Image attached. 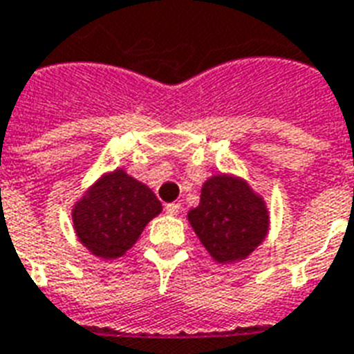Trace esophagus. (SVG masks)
Masks as SVG:
<instances>
[{"instance_id": "34e87169", "label": "esophagus", "mask_w": 354, "mask_h": 354, "mask_svg": "<svg viewBox=\"0 0 354 354\" xmlns=\"http://www.w3.org/2000/svg\"><path fill=\"white\" fill-rule=\"evenodd\" d=\"M165 212L169 213V215H178V213L182 212V206L176 204V202H171V204H165Z\"/></svg>"}]
</instances>
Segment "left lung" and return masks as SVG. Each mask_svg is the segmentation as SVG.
I'll list each match as a JSON object with an SVG mask.
<instances>
[{
	"label": "left lung",
	"instance_id": "left-lung-1",
	"mask_svg": "<svg viewBox=\"0 0 354 354\" xmlns=\"http://www.w3.org/2000/svg\"><path fill=\"white\" fill-rule=\"evenodd\" d=\"M189 225L217 263L249 258L269 234V207L241 176L219 172L202 183L198 206L189 209Z\"/></svg>",
	"mask_w": 354,
	"mask_h": 354
}]
</instances>
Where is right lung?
Instances as JSON below:
<instances>
[{
	"label": "right lung",
	"mask_w": 354,
	"mask_h": 354,
	"mask_svg": "<svg viewBox=\"0 0 354 354\" xmlns=\"http://www.w3.org/2000/svg\"><path fill=\"white\" fill-rule=\"evenodd\" d=\"M163 206L147 183L120 169L104 172L72 206V226L91 254L115 260L133 247Z\"/></svg>",
	"instance_id": "1"
}]
</instances>
